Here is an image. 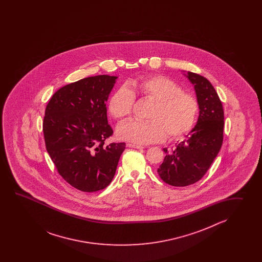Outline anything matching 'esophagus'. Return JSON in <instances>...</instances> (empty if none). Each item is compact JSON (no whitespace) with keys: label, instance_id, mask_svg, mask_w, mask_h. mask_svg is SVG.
I'll return each instance as SVG.
<instances>
[{"label":"esophagus","instance_id":"obj_1","mask_svg":"<svg viewBox=\"0 0 262 262\" xmlns=\"http://www.w3.org/2000/svg\"><path fill=\"white\" fill-rule=\"evenodd\" d=\"M127 147H129V148H134V149H139V150L144 148L143 146H140V145L132 144V143H128V144H127Z\"/></svg>","mask_w":262,"mask_h":262}]
</instances>
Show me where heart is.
I'll return each mask as SVG.
<instances>
[{
	"instance_id": "b5f03b06",
	"label": "heart",
	"mask_w": 262,
	"mask_h": 262,
	"mask_svg": "<svg viewBox=\"0 0 262 262\" xmlns=\"http://www.w3.org/2000/svg\"><path fill=\"white\" fill-rule=\"evenodd\" d=\"M129 87H121L112 95L108 111L118 121L128 118L133 112L135 95L152 102L147 118L149 121H130L118 127L120 139L138 144L182 139L194 128L200 111L195 95L183 92L182 87L165 76H150L134 79Z\"/></svg>"
}]
</instances>
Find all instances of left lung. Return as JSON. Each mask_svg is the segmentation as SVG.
Masks as SVG:
<instances>
[{
  "instance_id": "obj_1",
  "label": "left lung",
  "mask_w": 262,
  "mask_h": 262,
  "mask_svg": "<svg viewBox=\"0 0 262 262\" xmlns=\"http://www.w3.org/2000/svg\"><path fill=\"white\" fill-rule=\"evenodd\" d=\"M195 86L200 105V116L186 139L166 156L157 169L160 178L172 186H187L200 181L211 167L222 147L224 110L216 91L206 78L187 73Z\"/></svg>"
}]
</instances>
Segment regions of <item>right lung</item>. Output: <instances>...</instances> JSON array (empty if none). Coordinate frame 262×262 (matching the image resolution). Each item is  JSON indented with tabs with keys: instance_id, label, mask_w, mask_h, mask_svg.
<instances>
[{
	"instance_id": "right-lung-1",
	"label": "right lung",
	"mask_w": 262,
	"mask_h": 262,
	"mask_svg": "<svg viewBox=\"0 0 262 262\" xmlns=\"http://www.w3.org/2000/svg\"><path fill=\"white\" fill-rule=\"evenodd\" d=\"M116 78L100 75L67 84L46 106L47 150L62 179L82 192L106 188L125 149L124 142L105 145L113 134L106 101Z\"/></svg>"
}]
</instances>
